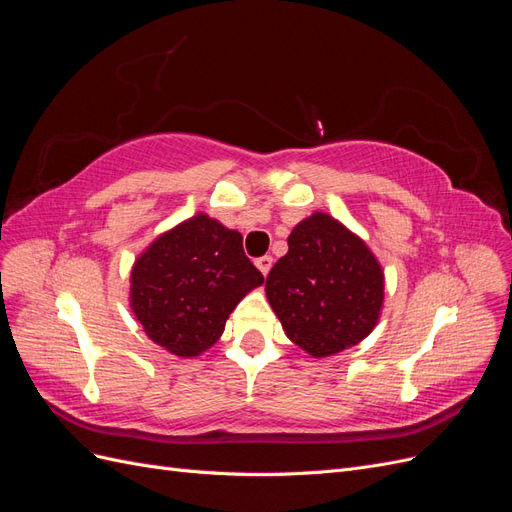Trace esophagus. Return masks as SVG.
Masks as SVG:
<instances>
[{
    "label": "esophagus",
    "mask_w": 512,
    "mask_h": 512,
    "mask_svg": "<svg viewBox=\"0 0 512 512\" xmlns=\"http://www.w3.org/2000/svg\"><path fill=\"white\" fill-rule=\"evenodd\" d=\"M256 267H258V271H260L262 275H267V273L271 271V267H273V258H271V256H260V258H256Z\"/></svg>",
    "instance_id": "esophagus-1"
}]
</instances>
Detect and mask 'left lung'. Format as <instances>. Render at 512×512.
I'll list each match as a JSON object with an SVG mask.
<instances>
[{"label":"left lung","mask_w":512,"mask_h":512,"mask_svg":"<svg viewBox=\"0 0 512 512\" xmlns=\"http://www.w3.org/2000/svg\"><path fill=\"white\" fill-rule=\"evenodd\" d=\"M265 290L290 342L331 356L376 327L384 273L363 239L316 211L292 228L288 254L269 271Z\"/></svg>","instance_id":"obj_1"}]
</instances>
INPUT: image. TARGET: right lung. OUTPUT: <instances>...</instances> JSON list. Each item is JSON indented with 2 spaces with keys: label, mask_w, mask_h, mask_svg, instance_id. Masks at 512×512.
I'll return each mask as SVG.
<instances>
[{
  "label": "right lung",
  "mask_w": 512,
  "mask_h": 512,
  "mask_svg": "<svg viewBox=\"0 0 512 512\" xmlns=\"http://www.w3.org/2000/svg\"><path fill=\"white\" fill-rule=\"evenodd\" d=\"M262 282L241 232L198 213L136 258L130 307L151 342L190 359L218 342L232 309Z\"/></svg>",
  "instance_id": "obj_1"
}]
</instances>
